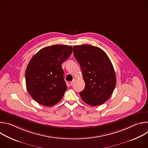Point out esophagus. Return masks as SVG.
<instances>
[{
  "instance_id": "1",
  "label": "esophagus",
  "mask_w": 148,
  "mask_h": 148,
  "mask_svg": "<svg viewBox=\"0 0 148 148\" xmlns=\"http://www.w3.org/2000/svg\"><path fill=\"white\" fill-rule=\"evenodd\" d=\"M75 79H73V80L70 82V84H71V85H73V84L74 82H75Z\"/></svg>"
}]
</instances>
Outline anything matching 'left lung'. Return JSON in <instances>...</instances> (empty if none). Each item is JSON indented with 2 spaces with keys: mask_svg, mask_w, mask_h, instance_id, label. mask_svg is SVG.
Returning <instances> with one entry per match:
<instances>
[{
  "mask_svg": "<svg viewBox=\"0 0 148 148\" xmlns=\"http://www.w3.org/2000/svg\"><path fill=\"white\" fill-rule=\"evenodd\" d=\"M73 53L86 84L79 92L82 99L93 107L103 103L112 95L116 82L110 59L100 48L88 45L74 46Z\"/></svg>",
  "mask_w": 148,
  "mask_h": 148,
  "instance_id": "obj_1",
  "label": "left lung"
}]
</instances>
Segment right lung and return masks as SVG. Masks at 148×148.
<instances>
[{"instance_id":"1","label":"right lung","mask_w":148,"mask_h":148,"mask_svg":"<svg viewBox=\"0 0 148 148\" xmlns=\"http://www.w3.org/2000/svg\"><path fill=\"white\" fill-rule=\"evenodd\" d=\"M72 52L71 46H47L39 50L29 61L25 74L26 87L38 103L50 107L62 99L67 87L61 64Z\"/></svg>"}]
</instances>
